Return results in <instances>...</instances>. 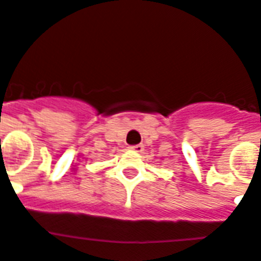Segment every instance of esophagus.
I'll use <instances>...</instances> for the list:
<instances>
[{
  "label": "esophagus",
  "instance_id": "34e87169",
  "mask_svg": "<svg viewBox=\"0 0 261 261\" xmlns=\"http://www.w3.org/2000/svg\"><path fill=\"white\" fill-rule=\"evenodd\" d=\"M129 149L133 150V152H143V150H144V145H143V144H137V145L129 146Z\"/></svg>",
  "mask_w": 261,
  "mask_h": 261
}]
</instances>
